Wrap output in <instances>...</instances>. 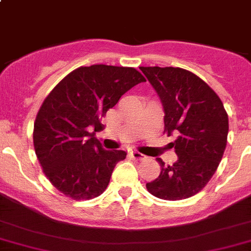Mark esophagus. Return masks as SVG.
Instances as JSON below:
<instances>
[{"mask_svg": "<svg viewBox=\"0 0 251 251\" xmlns=\"http://www.w3.org/2000/svg\"><path fill=\"white\" fill-rule=\"evenodd\" d=\"M130 155H131V158H133V159H136V160H142L146 158V155H143L142 153L137 152V151H132V152H130Z\"/></svg>", "mask_w": 251, "mask_h": 251, "instance_id": "obj_1", "label": "esophagus"}]
</instances>
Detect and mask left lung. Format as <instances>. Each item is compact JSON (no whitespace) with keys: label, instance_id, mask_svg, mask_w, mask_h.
<instances>
[{"label":"left lung","instance_id":"obj_1","mask_svg":"<svg viewBox=\"0 0 251 251\" xmlns=\"http://www.w3.org/2000/svg\"><path fill=\"white\" fill-rule=\"evenodd\" d=\"M164 108V132L176 133L172 143L177 160L147 182L148 193L176 201L196 195L217 170L227 146L228 115L222 100L205 81L180 67H140Z\"/></svg>","mask_w":251,"mask_h":251}]
</instances>
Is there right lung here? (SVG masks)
Listing matches in <instances>:
<instances>
[{
	"instance_id": "add662e5",
	"label": "right lung",
	"mask_w": 251,
	"mask_h": 251,
	"mask_svg": "<svg viewBox=\"0 0 251 251\" xmlns=\"http://www.w3.org/2000/svg\"><path fill=\"white\" fill-rule=\"evenodd\" d=\"M146 82L133 67L92 65L70 72L49 93L34 121L35 154L49 181L74 200L105 191L125 151H106L94 137L123 94Z\"/></svg>"
}]
</instances>
